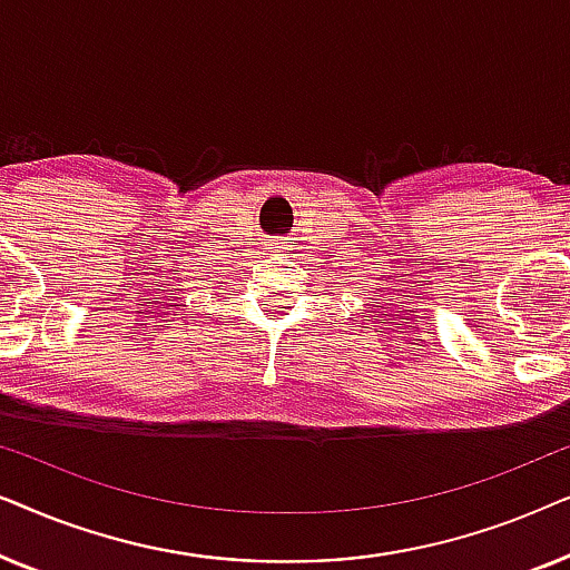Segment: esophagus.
Returning a JSON list of instances; mask_svg holds the SVG:
<instances>
[{"label":"esophagus","instance_id":"34e87169","mask_svg":"<svg viewBox=\"0 0 570 570\" xmlns=\"http://www.w3.org/2000/svg\"><path fill=\"white\" fill-rule=\"evenodd\" d=\"M269 248H275V252H279V248H287V238H272Z\"/></svg>","mask_w":570,"mask_h":570}]
</instances>
